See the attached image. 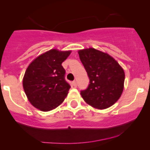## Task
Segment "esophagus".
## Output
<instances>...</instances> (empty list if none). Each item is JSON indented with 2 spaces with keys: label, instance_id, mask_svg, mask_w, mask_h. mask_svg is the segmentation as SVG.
<instances>
[{
  "label": "esophagus",
  "instance_id": "obj_1",
  "mask_svg": "<svg viewBox=\"0 0 150 150\" xmlns=\"http://www.w3.org/2000/svg\"><path fill=\"white\" fill-rule=\"evenodd\" d=\"M72 84H73V86H75V87H76L77 86V82L75 81H74L73 82H72Z\"/></svg>",
  "mask_w": 150,
  "mask_h": 150
}]
</instances>
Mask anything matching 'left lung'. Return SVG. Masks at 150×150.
<instances>
[{
	"instance_id": "obj_1",
	"label": "left lung",
	"mask_w": 150,
	"mask_h": 150,
	"mask_svg": "<svg viewBox=\"0 0 150 150\" xmlns=\"http://www.w3.org/2000/svg\"><path fill=\"white\" fill-rule=\"evenodd\" d=\"M80 59L89 78L88 86L81 91L85 102L95 108L110 107L123 91L125 73L116 60L95 48L78 51Z\"/></svg>"
}]
</instances>
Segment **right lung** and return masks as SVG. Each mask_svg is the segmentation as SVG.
<instances>
[{
	"label": "right lung",
	"instance_id": "obj_1",
	"mask_svg": "<svg viewBox=\"0 0 150 150\" xmlns=\"http://www.w3.org/2000/svg\"><path fill=\"white\" fill-rule=\"evenodd\" d=\"M71 51L51 49L33 60L23 78V88L30 102L40 110L50 111L63 102L70 85L65 81L62 63Z\"/></svg>",
	"mask_w": 150,
	"mask_h": 150
}]
</instances>
